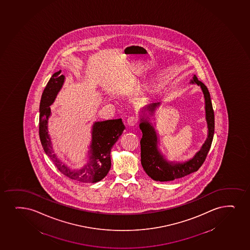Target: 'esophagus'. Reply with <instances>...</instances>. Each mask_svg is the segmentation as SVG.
Wrapping results in <instances>:
<instances>
[{
	"mask_svg": "<svg viewBox=\"0 0 250 250\" xmlns=\"http://www.w3.org/2000/svg\"><path fill=\"white\" fill-rule=\"evenodd\" d=\"M137 121H138L137 118L135 117V116H130V117L127 119V125L129 126H134L137 124Z\"/></svg>",
	"mask_w": 250,
	"mask_h": 250,
	"instance_id": "obj_1",
	"label": "esophagus"
}]
</instances>
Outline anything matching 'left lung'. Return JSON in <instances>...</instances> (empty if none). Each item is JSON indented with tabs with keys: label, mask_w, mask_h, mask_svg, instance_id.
Wrapping results in <instances>:
<instances>
[{
	"label": "left lung",
	"mask_w": 250,
	"mask_h": 250,
	"mask_svg": "<svg viewBox=\"0 0 250 250\" xmlns=\"http://www.w3.org/2000/svg\"><path fill=\"white\" fill-rule=\"evenodd\" d=\"M191 83H197L203 90L205 98L206 121L208 123V135L205 143L203 145L201 150L197 152L193 158L188 162L182 163H173L169 162L163 157L158 150V139L156 135V129L147 121V118L141 119L140 129L142 131V138L141 140V165L144 168L147 175L155 181L159 182H168L175 179L182 178L183 176L197 171L203 162H205L208 156L211 142L214 135V111L212 109L211 97L207 86L197 80V76L194 75L193 80H191ZM161 103H152L147 105L145 109L150 112L152 115L156 108H158Z\"/></svg>",
	"instance_id": "8db88e82"
}]
</instances>
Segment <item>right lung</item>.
<instances>
[{
  "mask_svg": "<svg viewBox=\"0 0 250 250\" xmlns=\"http://www.w3.org/2000/svg\"><path fill=\"white\" fill-rule=\"evenodd\" d=\"M60 71L53 74L42 94L39 107V136L42 146L61 173L78 182L94 183L100 182L111 167L110 151L115 142L122 135L125 125L121 119L95 122L92 129V142L89 159L80 169H72L58 158L53 152L50 137L47 132V121L51 115L50 105L62 88L65 77L59 75Z\"/></svg>",
  "mask_w": 250,
  "mask_h": 250,
  "instance_id": "obj_1",
  "label": "right lung"
}]
</instances>
